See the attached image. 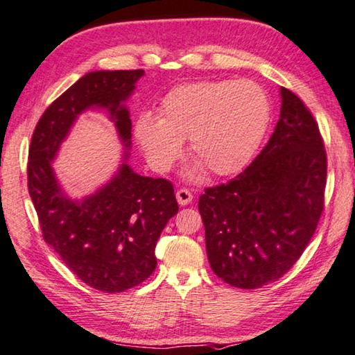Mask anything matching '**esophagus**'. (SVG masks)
<instances>
[{"instance_id":"34e87169","label":"esophagus","mask_w":355,"mask_h":355,"mask_svg":"<svg viewBox=\"0 0 355 355\" xmlns=\"http://www.w3.org/2000/svg\"><path fill=\"white\" fill-rule=\"evenodd\" d=\"M176 200L181 206H189L191 200H193V195H191L187 189H181L176 191Z\"/></svg>"}]
</instances>
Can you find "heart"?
Wrapping results in <instances>:
<instances>
[{
  "label": "heart",
  "mask_w": 355,
  "mask_h": 355,
  "mask_svg": "<svg viewBox=\"0 0 355 355\" xmlns=\"http://www.w3.org/2000/svg\"><path fill=\"white\" fill-rule=\"evenodd\" d=\"M271 118L268 95L252 80H204L166 93L159 118L143 114L134 134L155 171H168L182 153L198 160L189 178L204 168L214 176H229L250 164L262 143Z\"/></svg>",
  "instance_id": "obj_1"
}]
</instances>
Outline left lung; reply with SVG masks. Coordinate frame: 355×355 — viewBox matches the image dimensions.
I'll use <instances>...</instances> for the list:
<instances>
[{
  "label": "left lung",
  "mask_w": 355,
  "mask_h": 355,
  "mask_svg": "<svg viewBox=\"0 0 355 355\" xmlns=\"http://www.w3.org/2000/svg\"><path fill=\"white\" fill-rule=\"evenodd\" d=\"M281 116L252 164L227 184L206 189L198 209L209 263L237 288L281 279L318 226L327 159L318 124L293 92L281 87Z\"/></svg>",
  "instance_id": "1"
}]
</instances>
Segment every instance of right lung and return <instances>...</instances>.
<instances>
[{"mask_svg": "<svg viewBox=\"0 0 355 355\" xmlns=\"http://www.w3.org/2000/svg\"><path fill=\"white\" fill-rule=\"evenodd\" d=\"M143 74H84L43 112L29 146L28 189L43 239L80 281L104 293H120L153 275L155 245L179 210L170 181L140 176L128 164L132 123L124 103ZM89 108L110 112L127 151L107 184L73 200L60 187L52 160L76 118Z\"/></svg>", "mask_w": 355, "mask_h": 355, "instance_id": "right-lung-1", "label": "right lung"}]
</instances>
